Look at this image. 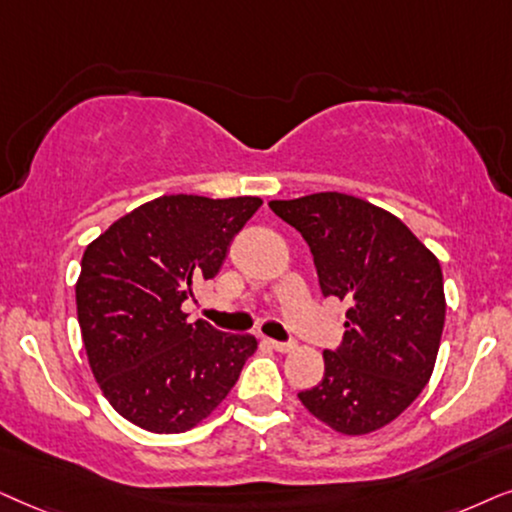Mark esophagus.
<instances>
[{"label": "esophagus", "mask_w": 512, "mask_h": 512, "mask_svg": "<svg viewBox=\"0 0 512 512\" xmlns=\"http://www.w3.org/2000/svg\"><path fill=\"white\" fill-rule=\"evenodd\" d=\"M269 346L278 353H290L292 349H295V344H292V342H274V339H271Z\"/></svg>", "instance_id": "esophagus-1"}]
</instances>
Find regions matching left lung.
<instances>
[{
	"mask_svg": "<svg viewBox=\"0 0 512 512\" xmlns=\"http://www.w3.org/2000/svg\"><path fill=\"white\" fill-rule=\"evenodd\" d=\"M269 208L309 243L323 295L351 302L342 346L323 351V381L297 398L332 431H379L433 374L447 309L438 257L358 196L320 192Z\"/></svg>",
	"mask_w": 512,
	"mask_h": 512,
	"instance_id": "obj_1",
	"label": "left lung"
}]
</instances>
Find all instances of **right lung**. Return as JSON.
Instances as JSON below:
<instances>
[{"mask_svg": "<svg viewBox=\"0 0 512 512\" xmlns=\"http://www.w3.org/2000/svg\"><path fill=\"white\" fill-rule=\"evenodd\" d=\"M262 199L159 196L86 245L77 316L88 365L107 403L149 433H185L227 398L252 335L189 323L182 302L210 281Z\"/></svg>", "mask_w": 512, "mask_h": 512, "instance_id": "add662e5", "label": "right lung"}]
</instances>
